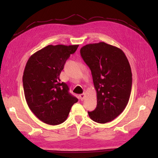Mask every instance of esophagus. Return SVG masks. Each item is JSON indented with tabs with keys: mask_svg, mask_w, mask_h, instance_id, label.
Instances as JSON below:
<instances>
[{
	"mask_svg": "<svg viewBox=\"0 0 158 158\" xmlns=\"http://www.w3.org/2000/svg\"><path fill=\"white\" fill-rule=\"evenodd\" d=\"M84 98H85V94H84V93H83V94L80 95V98L81 100H82H82L84 99Z\"/></svg>",
	"mask_w": 158,
	"mask_h": 158,
	"instance_id": "1",
	"label": "esophagus"
}]
</instances>
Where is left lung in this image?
Instances as JSON below:
<instances>
[{
  "instance_id": "obj_1",
  "label": "left lung",
  "mask_w": 158,
  "mask_h": 158,
  "mask_svg": "<svg viewBox=\"0 0 158 158\" xmlns=\"http://www.w3.org/2000/svg\"><path fill=\"white\" fill-rule=\"evenodd\" d=\"M80 55L92 72L97 93V107L88 112L98 123L114 120L127 106L132 89V72L124 52L117 47L99 42L85 45Z\"/></svg>"
}]
</instances>
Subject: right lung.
Masks as SVG:
<instances>
[{
	"instance_id": "1",
	"label": "right lung",
	"mask_w": 158,
	"mask_h": 158,
	"mask_svg": "<svg viewBox=\"0 0 158 158\" xmlns=\"http://www.w3.org/2000/svg\"><path fill=\"white\" fill-rule=\"evenodd\" d=\"M78 46L47 45L33 54L26 63L22 78L26 102L33 114L48 125L64 122L78 100L59 78L66 60Z\"/></svg>"
}]
</instances>
